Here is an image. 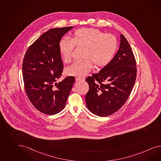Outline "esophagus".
I'll use <instances>...</instances> for the list:
<instances>
[{"label":"esophagus","instance_id":"obj_1","mask_svg":"<svg viewBox=\"0 0 161 161\" xmlns=\"http://www.w3.org/2000/svg\"><path fill=\"white\" fill-rule=\"evenodd\" d=\"M85 78H80V77H76V81H83L85 80Z\"/></svg>","mask_w":161,"mask_h":161}]
</instances>
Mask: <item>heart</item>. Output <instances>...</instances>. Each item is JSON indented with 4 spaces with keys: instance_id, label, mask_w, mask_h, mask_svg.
Here are the masks:
<instances>
[{
    "instance_id": "obj_1",
    "label": "heart",
    "mask_w": 161,
    "mask_h": 161,
    "mask_svg": "<svg viewBox=\"0 0 161 161\" xmlns=\"http://www.w3.org/2000/svg\"><path fill=\"white\" fill-rule=\"evenodd\" d=\"M75 46L85 47L82 54L84 59L68 67L66 72L68 75L81 78L91 72L93 64L96 68L107 65L115 55L118 42L113 34H104L98 29H78L72 39L63 38L59 42L61 56L66 64L71 61Z\"/></svg>"
}]
</instances>
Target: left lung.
Segmentation results:
<instances>
[{
  "label": "left lung",
  "instance_id": "obj_1",
  "mask_svg": "<svg viewBox=\"0 0 161 161\" xmlns=\"http://www.w3.org/2000/svg\"><path fill=\"white\" fill-rule=\"evenodd\" d=\"M110 62L97 74L86 79L89 89L85 97L87 108L95 115L106 117L118 111L131 94L136 80V61L124 35Z\"/></svg>",
  "mask_w": 161,
  "mask_h": 161
}]
</instances>
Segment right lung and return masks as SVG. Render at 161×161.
<instances>
[{
	"label": "right lung",
	"mask_w": 161,
	"mask_h": 161,
	"mask_svg": "<svg viewBox=\"0 0 161 161\" xmlns=\"http://www.w3.org/2000/svg\"><path fill=\"white\" fill-rule=\"evenodd\" d=\"M73 27L50 29L42 34L27 50L22 70L25 90L30 101L38 111L54 115L62 110L75 82L62 76L64 64L59 50L62 36Z\"/></svg>",
	"instance_id": "add662e5"
}]
</instances>
